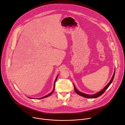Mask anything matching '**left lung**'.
Wrapping results in <instances>:
<instances>
[{"label":"left lung","mask_w":125,"mask_h":125,"mask_svg":"<svg viewBox=\"0 0 125 125\" xmlns=\"http://www.w3.org/2000/svg\"><path fill=\"white\" fill-rule=\"evenodd\" d=\"M115 71H114V74H113V77H112V78L111 81H110V82L108 83V84L103 89V90H102V91L99 92L98 93H97V94H95L90 95V94H83V93H81V92L78 91L77 90V88H76V87H75V85H74V90H75V92H76L78 94H79V95H81V96H83V97H84L87 98H97V97H98L101 96V95L105 92V91L107 90V89L108 88V87L109 86V85L111 84V83H112V81H113V79H114V76H115Z\"/></svg>","instance_id":"obj_1"}]
</instances>
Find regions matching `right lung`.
Segmentation results:
<instances>
[{"mask_svg": "<svg viewBox=\"0 0 125 125\" xmlns=\"http://www.w3.org/2000/svg\"><path fill=\"white\" fill-rule=\"evenodd\" d=\"M57 77L58 76H57V77H56V79H55V82H54V88H53V91H52V92L50 93V94H48V95H46V96H43V97H41V98H37V99H42V98H45V97H48V96H50L51 94H52L53 93V92H54V88H55V82H56V80H57Z\"/></svg>", "mask_w": 125, "mask_h": 125, "instance_id": "right-lung-1", "label": "right lung"}]
</instances>
